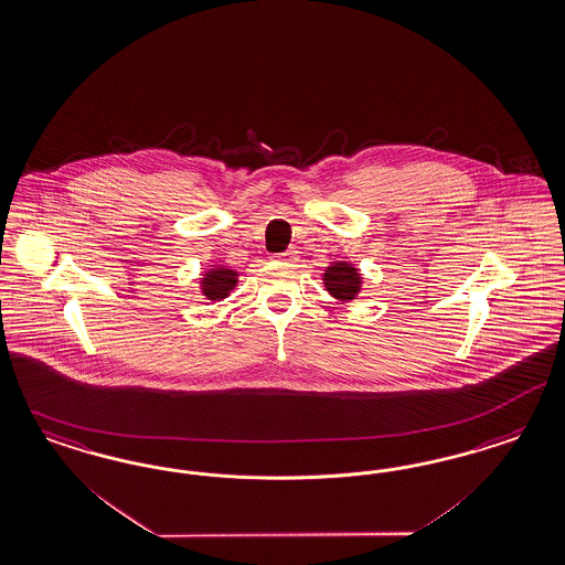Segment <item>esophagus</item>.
Here are the masks:
<instances>
[{"label":"esophagus","instance_id":"1","mask_svg":"<svg viewBox=\"0 0 565 565\" xmlns=\"http://www.w3.org/2000/svg\"><path fill=\"white\" fill-rule=\"evenodd\" d=\"M276 257H278V259H287V262H292V259L297 257V249H295V247H291V249H287V252L285 253H278Z\"/></svg>","mask_w":565,"mask_h":565}]
</instances>
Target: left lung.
<instances>
[{
	"label": "left lung",
	"instance_id": "left-lung-1",
	"mask_svg": "<svg viewBox=\"0 0 565 565\" xmlns=\"http://www.w3.org/2000/svg\"><path fill=\"white\" fill-rule=\"evenodd\" d=\"M324 285L337 299L350 301L354 299L360 287V276L355 273V268L348 264H334L324 273Z\"/></svg>",
	"mask_w": 565,
	"mask_h": 565
}]
</instances>
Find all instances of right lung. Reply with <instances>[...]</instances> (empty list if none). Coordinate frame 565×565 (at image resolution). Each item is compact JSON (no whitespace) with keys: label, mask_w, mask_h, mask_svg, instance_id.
Here are the masks:
<instances>
[{"label":"right lung","mask_w":565,"mask_h":565,"mask_svg":"<svg viewBox=\"0 0 565 565\" xmlns=\"http://www.w3.org/2000/svg\"><path fill=\"white\" fill-rule=\"evenodd\" d=\"M234 285H236L234 270L213 268L211 273H207V278L203 280V292L213 301H217V299H224L232 291Z\"/></svg>","instance_id":"right-lung-1"}]
</instances>
